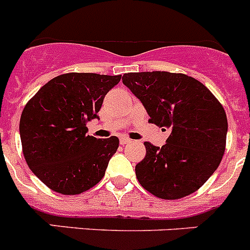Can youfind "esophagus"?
Segmentation results:
<instances>
[{"label":"esophagus","mask_w":250,"mask_h":250,"mask_svg":"<svg viewBox=\"0 0 250 250\" xmlns=\"http://www.w3.org/2000/svg\"><path fill=\"white\" fill-rule=\"evenodd\" d=\"M129 143H131V140H130L129 138L121 136V138H120V144L121 145H126V144H129Z\"/></svg>","instance_id":"34e87169"}]
</instances>
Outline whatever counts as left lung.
<instances>
[{
  "instance_id": "1",
  "label": "left lung",
  "mask_w": 250,
  "mask_h": 250,
  "mask_svg": "<svg viewBox=\"0 0 250 250\" xmlns=\"http://www.w3.org/2000/svg\"><path fill=\"white\" fill-rule=\"evenodd\" d=\"M123 83L144 105L150 123L170 131L161 147L144 144L146 155L135 167L141 187L169 200L198 190L224 155L228 120L219 101L183 74L130 72Z\"/></svg>"
}]
</instances>
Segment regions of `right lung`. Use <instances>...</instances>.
Masks as SVG:
<instances>
[{
  "instance_id": "add662e5",
  "label": "right lung",
  "mask_w": 250,
  "mask_h": 250,
  "mask_svg": "<svg viewBox=\"0 0 250 250\" xmlns=\"http://www.w3.org/2000/svg\"><path fill=\"white\" fill-rule=\"evenodd\" d=\"M121 76L63 74L43 85L22 111L20 136L26 163L50 189L76 195L98 184L119 139L87 135L105 95Z\"/></svg>"
}]
</instances>
